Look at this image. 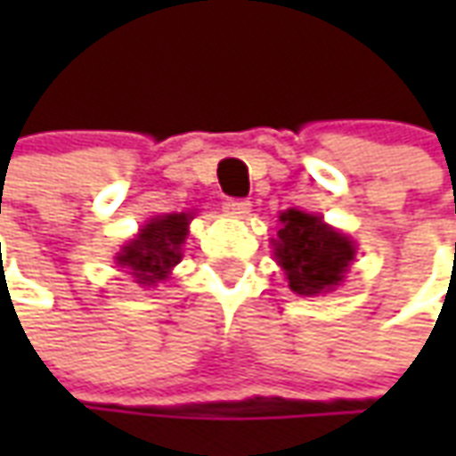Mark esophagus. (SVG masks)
Returning a JSON list of instances; mask_svg holds the SVG:
<instances>
[{
	"instance_id": "esophagus-1",
	"label": "esophagus",
	"mask_w": 456,
	"mask_h": 456,
	"mask_svg": "<svg viewBox=\"0 0 456 456\" xmlns=\"http://www.w3.org/2000/svg\"><path fill=\"white\" fill-rule=\"evenodd\" d=\"M224 209H227L229 215L247 217L248 212H251V202H248V200H241V198H229V200H224Z\"/></svg>"
}]
</instances>
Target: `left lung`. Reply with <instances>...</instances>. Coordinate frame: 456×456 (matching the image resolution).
I'll list each match as a JSON object with an SVG mask.
<instances>
[{
    "mask_svg": "<svg viewBox=\"0 0 456 456\" xmlns=\"http://www.w3.org/2000/svg\"><path fill=\"white\" fill-rule=\"evenodd\" d=\"M273 247L278 264L286 271L288 286L297 296H317L339 286L354 258L349 239L300 209H288L281 215Z\"/></svg>",
    "mask_w": 456,
    "mask_h": 456,
    "instance_id": "1",
    "label": "left lung"
}]
</instances>
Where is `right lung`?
Listing matches in <instances>:
<instances>
[{
  "label": "right lung",
  "mask_w": 456,
  "mask_h": 456,
  "mask_svg": "<svg viewBox=\"0 0 456 456\" xmlns=\"http://www.w3.org/2000/svg\"><path fill=\"white\" fill-rule=\"evenodd\" d=\"M188 215H166L156 217L141 229L139 237L131 239L117 256L119 266L129 268L131 276L141 286H153L180 261V247L188 237Z\"/></svg>",
  "instance_id": "right-lung-1"
}]
</instances>
